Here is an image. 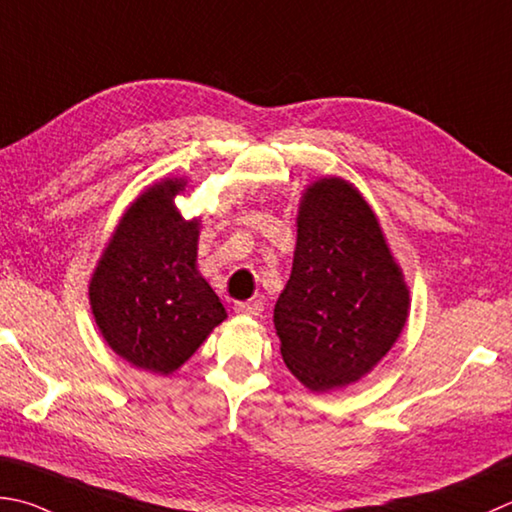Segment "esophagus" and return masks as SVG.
<instances>
[{"label": "esophagus", "instance_id": "esophagus-1", "mask_svg": "<svg viewBox=\"0 0 512 512\" xmlns=\"http://www.w3.org/2000/svg\"><path fill=\"white\" fill-rule=\"evenodd\" d=\"M235 313L237 315H248V317H257L259 313H262L264 310V306H262V302H237L235 304Z\"/></svg>", "mask_w": 512, "mask_h": 512}]
</instances>
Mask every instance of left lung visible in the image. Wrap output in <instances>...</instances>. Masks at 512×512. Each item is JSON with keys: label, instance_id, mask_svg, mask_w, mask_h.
<instances>
[{"label": "left lung", "instance_id": "8db88e82", "mask_svg": "<svg viewBox=\"0 0 512 512\" xmlns=\"http://www.w3.org/2000/svg\"><path fill=\"white\" fill-rule=\"evenodd\" d=\"M408 308L404 273L362 193L342 177L310 184L273 315L290 373L313 393L357 382L402 335Z\"/></svg>", "mask_w": 512, "mask_h": 512}]
</instances>
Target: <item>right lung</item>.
Segmentation results:
<instances>
[{"mask_svg":"<svg viewBox=\"0 0 512 512\" xmlns=\"http://www.w3.org/2000/svg\"><path fill=\"white\" fill-rule=\"evenodd\" d=\"M184 179H162L119 219L88 284L106 344L128 364L170 375L226 319L197 270L199 219H184L175 195Z\"/></svg>","mask_w":512,"mask_h":512,"instance_id":"right-lung-1","label":"right lung"}]
</instances>
